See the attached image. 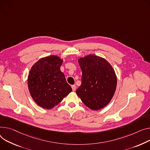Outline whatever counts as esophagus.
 Instances as JSON below:
<instances>
[{
    "instance_id": "34e87169",
    "label": "esophagus",
    "mask_w": 150,
    "mask_h": 150,
    "mask_svg": "<svg viewBox=\"0 0 150 150\" xmlns=\"http://www.w3.org/2000/svg\"><path fill=\"white\" fill-rule=\"evenodd\" d=\"M76 87L75 85H72V91H76Z\"/></svg>"
}]
</instances>
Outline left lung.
<instances>
[{"label":"left lung","instance_id":"obj_1","mask_svg":"<svg viewBox=\"0 0 150 150\" xmlns=\"http://www.w3.org/2000/svg\"><path fill=\"white\" fill-rule=\"evenodd\" d=\"M82 71L81 84L77 95L88 108L97 110L111 101L116 91L117 78L113 67L104 58L88 55L79 58Z\"/></svg>","mask_w":150,"mask_h":150}]
</instances>
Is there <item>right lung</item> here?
I'll return each instance as SVG.
<instances>
[{"label":"right lung","mask_w":150,"mask_h":150,"mask_svg":"<svg viewBox=\"0 0 150 150\" xmlns=\"http://www.w3.org/2000/svg\"><path fill=\"white\" fill-rule=\"evenodd\" d=\"M63 60L57 56L42 58L30 70L28 88L34 101L43 108L51 109L72 89L60 71Z\"/></svg>","instance_id":"1"}]
</instances>
